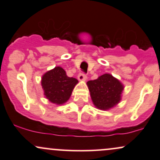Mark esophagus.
I'll use <instances>...</instances> for the list:
<instances>
[{
	"instance_id": "34e87169",
	"label": "esophagus",
	"mask_w": 160,
	"mask_h": 160,
	"mask_svg": "<svg viewBox=\"0 0 160 160\" xmlns=\"http://www.w3.org/2000/svg\"><path fill=\"white\" fill-rule=\"evenodd\" d=\"M78 78L79 81H85L87 79V75L85 72H80L78 75Z\"/></svg>"
}]
</instances>
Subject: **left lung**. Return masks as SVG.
Instances as JSON below:
<instances>
[{
  "label": "left lung",
  "mask_w": 160,
  "mask_h": 160,
  "mask_svg": "<svg viewBox=\"0 0 160 160\" xmlns=\"http://www.w3.org/2000/svg\"><path fill=\"white\" fill-rule=\"evenodd\" d=\"M87 85L93 103L98 109L112 108L121 100L123 85L112 75L104 74L98 79L88 81Z\"/></svg>",
  "instance_id": "1"
}]
</instances>
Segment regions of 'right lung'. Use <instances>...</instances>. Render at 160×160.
Masks as SVG:
<instances>
[{
  "label": "right lung",
  "instance_id": "obj_1",
  "mask_svg": "<svg viewBox=\"0 0 160 160\" xmlns=\"http://www.w3.org/2000/svg\"><path fill=\"white\" fill-rule=\"evenodd\" d=\"M78 80L68 77L62 68L57 66L43 75L41 85L47 99L53 103L62 104L70 98Z\"/></svg>",
  "mask_w": 160,
  "mask_h": 160
}]
</instances>
